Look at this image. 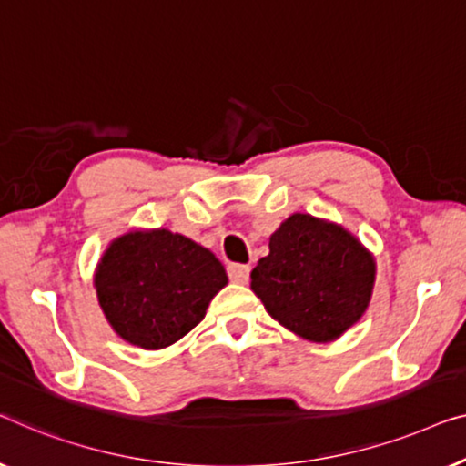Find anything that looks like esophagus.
<instances>
[{
    "label": "esophagus",
    "mask_w": 466,
    "mask_h": 466,
    "mask_svg": "<svg viewBox=\"0 0 466 466\" xmlns=\"http://www.w3.org/2000/svg\"><path fill=\"white\" fill-rule=\"evenodd\" d=\"M248 274H251V268L247 264H230L228 266V277H230L232 283L245 285L248 280Z\"/></svg>",
    "instance_id": "34e87169"
}]
</instances>
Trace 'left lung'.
<instances>
[{"label": "left lung", "instance_id": "left-lung-1", "mask_svg": "<svg viewBox=\"0 0 466 466\" xmlns=\"http://www.w3.org/2000/svg\"><path fill=\"white\" fill-rule=\"evenodd\" d=\"M376 264L342 226L296 213L270 236L251 289L280 325L312 342L342 336L370 304Z\"/></svg>", "mask_w": 466, "mask_h": 466}]
</instances>
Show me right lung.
I'll return each mask as SVG.
<instances>
[{"mask_svg": "<svg viewBox=\"0 0 466 466\" xmlns=\"http://www.w3.org/2000/svg\"><path fill=\"white\" fill-rule=\"evenodd\" d=\"M228 277L208 248L168 230L130 232L111 242L95 287L117 336L158 350L205 319Z\"/></svg>", "mask_w": 466, "mask_h": 466, "instance_id": "add662e5", "label": "right lung"}]
</instances>
